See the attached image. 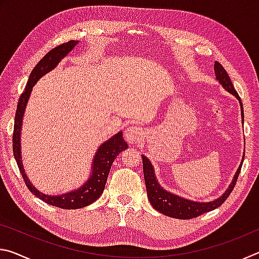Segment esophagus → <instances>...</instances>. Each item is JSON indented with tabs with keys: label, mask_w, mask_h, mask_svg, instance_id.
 <instances>
[{
	"label": "esophagus",
	"mask_w": 259,
	"mask_h": 259,
	"mask_svg": "<svg viewBox=\"0 0 259 259\" xmlns=\"http://www.w3.org/2000/svg\"><path fill=\"white\" fill-rule=\"evenodd\" d=\"M125 138H126V142L130 143V144H138L143 140L144 138V133H143V129L139 128V126H129L128 129L125 130Z\"/></svg>",
	"instance_id": "1"
}]
</instances>
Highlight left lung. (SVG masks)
I'll list each match as a JSON object with an SVG mask.
<instances>
[{
	"mask_svg": "<svg viewBox=\"0 0 259 259\" xmlns=\"http://www.w3.org/2000/svg\"><path fill=\"white\" fill-rule=\"evenodd\" d=\"M213 69H214V74H216V80L221 83V85L224 88L227 93L233 95L234 97L239 100L240 108H241V119H242V123H243L244 115H243L242 103H241L239 95L235 91L233 84H232L229 74H227L225 68L223 67L218 61H214ZM142 157H143L144 178H145L146 190H147V198L150 200L152 207L155 210H157L159 212L163 213L168 217L178 218V219H191V218L198 217L204 212L211 211V210L221 207V205L225 202V200L229 198L231 192L233 191L236 181H238L241 166H242V163H243L244 154L242 156V160H241V163L239 165L238 170H236L233 179H232L230 186L227 187V190L223 193L219 198L214 199L212 201H208V202H198V201L188 200L185 198H182L181 195H177L175 194V193L164 190V188L160 185L159 181H157V178L155 176V170L153 168V164L151 163V161L148 160L145 155H142Z\"/></svg>",
	"mask_w": 259,
	"mask_h": 259,
	"instance_id": "8db88e82",
	"label": "left lung"
}]
</instances>
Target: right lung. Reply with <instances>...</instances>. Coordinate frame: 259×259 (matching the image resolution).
<instances>
[{"instance_id":"1","label":"right lung","mask_w":259,"mask_h":259,"mask_svg":"<svg viewBox=\"0 0 259 259\" xmlns=\"http://www.w3.org/2000/svg\"><path fill=\"white\" fill-rule=\"evenodd\" d=\"M80 41H69L67 43H63L55 49L50 50L48 54L43 57V58L38 61L36 66L30 73L28 77V82L26 84L25 91L21 94L18 106H17L16 117H15V126H14V137H12V142H14V155L18 168L20 170L21 176H23L26 186L28 190L33 193L35 196L38 199L45 201L46 203L54 205V207H58L61 209H78L87 207L91 203H94L100 195L103 194L105 185H106V181L109 174V169L113 164L114 160L116 156L120 154L122 151L128 148V144L123 139V134L122 131L113 135L111 138L104 142L102 145L98 147L97 152L94 156L93 164H91V174L88 181L84 184L75 188V190L69 191L67 193H63V194H45L37 190L32 183H30L27 175L25 174L24 164L21 161V144H20V137H21V126H23V119L24 114L26 111V106H27L28 99L32 94L33 87L36 84V82L40 80L42 76L46 74L51 72L55 69L58 64L64 59L65 57L68 56L74 48H75Z\"/></svg>"}]
</instances>
